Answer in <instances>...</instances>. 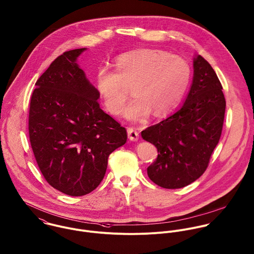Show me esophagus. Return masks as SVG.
Returning a JSON list of instances; mask_svg holds the SVG:
<instances>
[{"label": "esophagus", "instance_id": "1", "mask_svg": "<svg viewBox=\"0 0 254 254\" xmlns=\"http://www.w3.org/2000/svg\"><path fill=\"white\" fill-rule=\"evenodd\" d=\"M127 135H128V138L131 140V141H136L137 139H138V136H139V134H138V131H137V129L136 128H134V127H127Z\"/></svg>", "mask_w": 254, "mask_h": 254}]
</instances>
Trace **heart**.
<instances>
[{
  "instance_id": "obj_1",
  "label": "heart",
  "mask_w": 254,
  "mask_h": 254,
  "mask_svg": "<svg viewBox=\"0 0 254 254\" xmlns=\"http://www.w3.org/2000/svg\"><path fill=\"white\" fill-rule=\"evenodd\" d=\"M115 69L101 66L95 76V87L106 109L112 115L123 111L128 95L134 94L125 115L132 121L170 113L184 97L190 79L189 63L167 52L141 49L128 52L115 60Z\"/></svg>"
}]
</instances>
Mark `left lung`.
<instances>
[{"label": "left lung", "instance_id": "obj_1", "mask_svg": "<svg viewBox=\"0 0 254 254\" xmlns=\"http://www.w3.org/2000/svg\"><path fill=\"white\" fill-rule=\"evenodd\" d=\"M211 64L193 60V79L184 105L172 116L141 131L154 144L157 159L147 168L157 186L175 190L196 181L206 171L224 124L226 100Z\"/></svg>", "mask_w": 254, "mask_h": 254}]
</instances>
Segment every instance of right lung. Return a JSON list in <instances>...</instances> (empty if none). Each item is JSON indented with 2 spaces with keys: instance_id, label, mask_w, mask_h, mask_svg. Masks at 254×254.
I'll use <instances>...</instances> for the list:
<instances>
[{
  "instance_id": "obj_1",
  "label": "right lung",
  "mask_w": 254,
  "mask_h": 254,
  "mask_svg": "<svg viewBox=\"0 0 254 254\" xmlns=\"http://www.w3.org/2000/svg\"><path fill=\"white\" fill-rule=\"evenodd\" d=\"M85 48L64 52L38 78L28 132L37 165L59 191L81 196L102 182L108 157L127 134L98 103L100 95L76 64Z\"/></svg>"
}]
</instances>
